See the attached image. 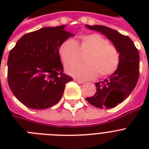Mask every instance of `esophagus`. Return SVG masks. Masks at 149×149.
<instances>
[{"label":"esophagus","mask_w":149,"mask_h":149,"mask_svg":"<svg viewBox=\"0 0 149 149\" xmlns=\"http://www.w3.org/2000/svg\"><path fill=\"white\" fill-rule=\"evenodd\" d=\"M74 81L78 83V84H84V81H82L80 79H74Z\"/></svg>","instance_id":"esophagus-1"}]
</instances>
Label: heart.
Instances as JSON below:
<instances>
[{
  "label": "heart",
  "instance_id": "obj_1",
  "mask_svg": "<svg viewBox=\"0 0 149 149\" xmlns=\"http://www.w3.org/2000/svg\"><path fill=\"white\" fill-rule=\"evenodd\" d=\"M59 56L65 64L79 59L80 53H87L85 63H72L65 66V71L79 79H93L99 74L104 77L115 72L120 63L118 49L97 33L84 35L80 37L79 45L72 39H67L61 44Z\"/></svg>",
  "mask_w": 149,
  "mask_h": 149
}]
</instances>
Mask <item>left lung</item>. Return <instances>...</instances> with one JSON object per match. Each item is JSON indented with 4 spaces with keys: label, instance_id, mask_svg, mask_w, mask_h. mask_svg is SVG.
<instances>
[{
    "label": "left lung",
    "instance_id": "obj_1",
    "mask_svg": "<svg viewBox=\"0 0 149 149\" xmlns=\"http://www.w3.org/2000/svg\"><path fill=\"white\" fill-rule=\"evenodd\" d=\"M112 42L120 54L118 68L104 81L96 83L97 93L86 100L98 108H112L122 103L136 86L139 77V53L133 41L114 29L104 25H88Z\"/></svg>",
    "mask_w": 149,
    "mask_h": 149
}]
</instances>
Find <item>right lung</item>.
Segmentation results:
<instances>
[{"label":"right lung","mask_w":149,"mask_h":149,"mask_svg":"<svg viewBox=\"0 0 149 149\" xmlns=\"http://www.w3.org/2000/svg\"><path fill=\"white\" fill-rule=\"evenodd\" d=\"M65 25L46 27L25 34L10 50L8 81L13 94L29 108L51 107L62 98L66 83L72 78L63 73L58 49L74 35Z\"/></svg>","instance_id":"add662e5"}]
</instances>
